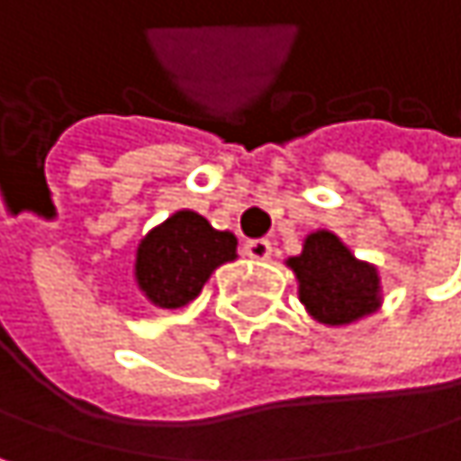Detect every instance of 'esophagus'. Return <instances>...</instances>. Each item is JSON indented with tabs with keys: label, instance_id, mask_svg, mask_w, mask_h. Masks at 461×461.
Masks as SVG:
<instances>
[{
	"label": "esophagus",
	"instance_id": "obj_1",
	"mask_svg": "<svg viewBox=\"0 0 461 461\" xmlns=\"http://www.w3.org/2000/svg\"><path fill=\"white\" fill-rule=\"evenodd\" d=\"M244 252L252 258V260H268L271 258V244L266 239H252L244 244Z\"/></svg>",
	"mask_w": 461,
	"mask_h": 461
}]
</instances>
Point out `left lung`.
<instances>
[{
  "instance_id": "8db88e82",
  "label": "left lung",
  "mask_w": 461,
  "mask_h": 461,
  "mask_svg": "<svg viewBox=\"0 0 461 461\" xmlns=\"http://www.w3.org/2000/svg\"><path fill=\"white\" fill-rule=\"evenodd\" d=\"M307 315L326 329H342L369 318L383 304V279L375 263L361 260L334 230L304 236L302 252L287 258Z\"/></svg>"
}]
</instances>
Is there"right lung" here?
<instances>
[{
  "label": "right lung",
  "mask_w": 461,
  "mask_h": 461,
  "mask_svg": "<svg viewBox=\"0 0 461 461\" xmlns=\"http://www.w3.org/2000/svg\"><path fill=\"white\" fill-rule=\"evenodd\" d=\"M230 230H217L193 209H179L154 225L135 249L132 274L149 304L179 310L190 304L209 276L239 258Z\"/></svg>",
  "instance_id": "1"
}]
</instances>
